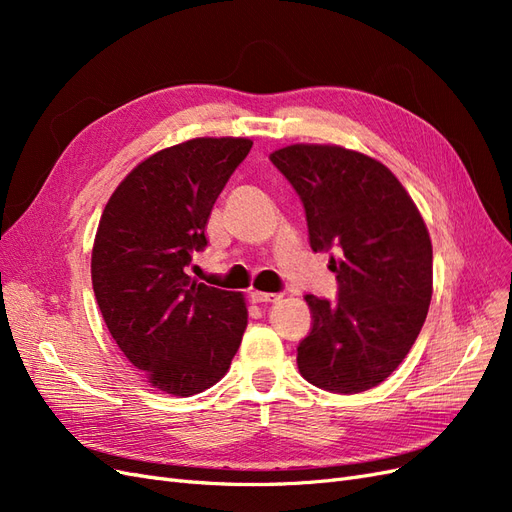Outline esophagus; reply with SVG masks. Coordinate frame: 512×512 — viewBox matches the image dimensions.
Wrapping results in <instances>:
<instances>
[{
  "mask_svg": "<svg viewBox=\"0 0 512 512\" xmlns=\"http://www.w3.org/2000/svg\"><path fill=\"white\" fill-rule=\"evenodd\" d=\"M252 301L254 303H275L280 301V294L277 292H252Z\"/></svg>",
  "mask_w": 512,
  "mask_h": 512,
  "instance_id": "obj_1",
  "label": "esophagus"
}]
</instances>
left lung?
Listing matches in <instances>:
<instances>
[{"mask_svg":"<svg viewBox=\"0 0 512 512\" xmlns=\"http://www.w3.org/2000/svg\"><path fill=\"white\" fill-rule=\"evenodd\" d=\"M269 160L299 194L314 252H335L337 299L307 294L312 331L297 348L301 376L331 393L389 378L423 329L433 252L404 185L378 160L337 145H290Z\"/></svg>","mask_w":512,"mask_h":512,"instance_id":"8db88e82","label":"left lung"}]
</instances>
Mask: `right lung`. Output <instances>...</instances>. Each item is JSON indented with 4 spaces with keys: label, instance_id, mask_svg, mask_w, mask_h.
<instances>
[{
    "label": "right lung",
    "instance_id": "obj_1",
    "mask_svg": "<svg viewBox=\"0 0 512 512\" xmlns=\"http://www.w3.org/2000/svg\"><path fill=\"white\" fill-rule=\"evenodd\" d=\"M250 138H194L153 153L119 183L100 218L91 282L108 331L151 386L179 397L218 382L247 327L241 294L185 273Z\"/></svg>",
    "mask_w": 512,
    "mask_h": 512
}]
</instances>
